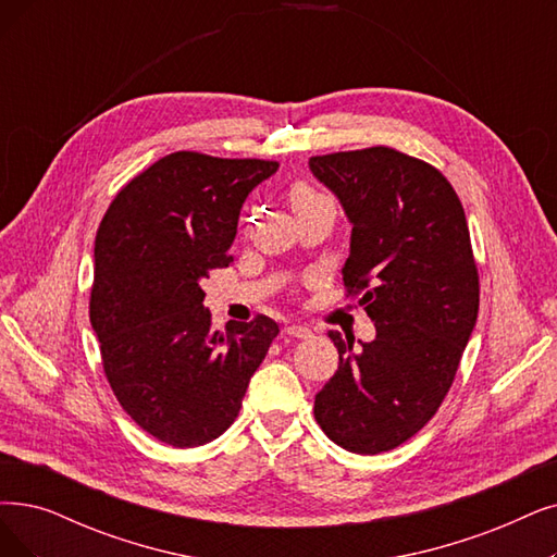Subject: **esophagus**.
Here are the masks:
<instances>
[{"instance_id": "obj_1", "label": "esophagus", "mask_w": 557, "mask_h": 557, "mask_svg": "<svg viewBox=\"0 0 557 557\" xmlns=\"http://www.w3.org/2000/svg\"><path fill=\"white\" fill-rule=\"evenodd\" d=\"M283 331L293 338H310V336H313V331H310L308 326H301V324H287Z\"/></svg>"}]
</instances>
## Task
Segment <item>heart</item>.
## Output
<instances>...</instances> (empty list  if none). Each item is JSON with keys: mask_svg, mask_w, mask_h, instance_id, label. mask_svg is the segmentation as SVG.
Returning <instances> with one entry per match:
<instances>
[{"mask_svg": "<svg viewBox=\"0 0 557 557\" xmlns=\"http://www.w3.org/2000/svg\"><path fill=\"white\" fill-rule=\"evenodd\" d=\"M320 201H326V196L315 191L313 187L304 185V183H297L290 189V206H293V210H301V208H308V206L320 203Z\"/></svg>", "mask_w": 557, "mask_h": 557, "instance_id": "b5f03b06", "label": "heart"}]
</instances>
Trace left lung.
I'll use <instances>...</instances> for the list:
<instances>
[{
    "mask_svg": "<svg viewBox=\"0 0 557 557\" xmlns=\"http://www.w3.org/2000/svg\"><path fill=\"white\" fill-rule=\"evenodd\" d=\"M310 173L351 226L343 281L374 322L354 347L338 331V370L315 420L341 448L376 455L411 438L450 391L478 320L480 287L466 214L434 166L386 146L320 154Z\"/></svg>",
    "mask_w": 557,
    "mask_h": 557,
    "instance_id": "8db88e82",
    "label": "left lung"
}]
</instances>
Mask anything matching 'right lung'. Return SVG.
Segmentation results:
<instances>
[{"label": "right lung", "instance_id": "add662e5", "mask_svg": "<svg viewBox=\"0 0 557 557\" xmlns=\"http://www.w3.org/2000/svg\"><path fill=\"white\" fill-rule=\"evenodd\" d=\"M276 171L171 152L119 191L98 228L91 324L104 374L129 418L173 448L203 446L233 425L278 333L258 315L221 336L201 287L233 260L239 210Z\"/></svg>", "mask_w": 557, "mask_h": 557}]
</instances>
